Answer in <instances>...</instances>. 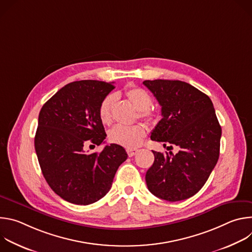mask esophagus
<instances>
[{
	"instance_id": "obj_1",
	"label": "esophagus",
	"mask_w": 252,
	"mask_h": 252,
	"mask_svg": "<svg viewBox=\"0 0 252 252\" xmlns=\"http://www.w3.org/2000/svg\"><path fill=\"white\" fill-rule=\"evenodd\" d=\"M126 153H127L128 157H133V156H135V155L138 153V151H137V150H130V149H127V150H126Z\"/></svg>"
}]
</instances>
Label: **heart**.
Segmentation results:
<instances>
[{
  "instance_id": "heart-1",
  "label": "heart",
  "mask_w": 252,
  "mask_h": 252,
  "mask_svg": "<svg viewBox=\"0 0 252 252\" xmlns=\"http://www.w3.org/2000/svg\"><path fill=\"white\" fill-rule=\"evenodd\" d=\"M126 97L134 105L135 109L140 112L139 117L148 122H152L155 119V115L150 111L153 103L151 94L140 88H131L126 92ZM117 100L116 94L106 95L100 102L98 107V116L100 122L109 126L113 120V107ZM146 137V129L142 126L137 125L133 126H116L109 133V138L112 142L121 145L127 149L138 148Z\"/></svg>"
}]
</instances>
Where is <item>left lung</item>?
I'll return each mask as SVG.
<instances>
[{
  "label": "left lung",
  "mask_w": 252,
  "mask_h": 252,
  "mask_svg": "<svg viewBox=\"0 0 252 252\" xmlns=\"http://www.w3.org/2000/svg\"><path fill=\"white\" fill-rule=\"evenodd\" d=\"M161 106L162 119L152 140L177 146L176 155L154 152L146 174L149 190L158 198L179 201L197 193L220 157L221 127L211 99L182 81H145ZM168 148V147H167Z\"/></svg>",
  "instance_id": "8db88e82"
}]
</instances>
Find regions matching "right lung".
<instances>
[{
	"label": "right lung",
	"instance_id": "obj_1",
	"mask_svg": "<svg viewBox=\"0 0 252 252\" xmlns=\"http://www.w3.org/2000/svg\"><path fill=\"white\" fill-rule=\"evenodd\" d=\"M114 83L86 80L65 85L42 107L34 136L38 160L50 188L63 199L88 205L111 189L119 166L127 158L116 143L100 153H86L106 136L99 120L101 100Z\"/></svg>",
	"mask_w": 252,
	"mask_h": 252
}]
</instances>
